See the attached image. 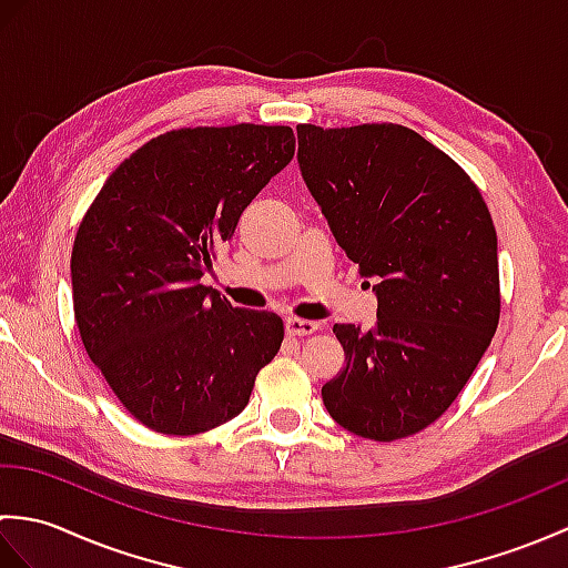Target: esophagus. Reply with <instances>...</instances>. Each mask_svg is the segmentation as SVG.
<instances>
[{"mask_svg": "<svg viewBox=\"0 0 568 568\" xmlns=\"http://www.w3.org/2000/svg\"><path fill=\"white\" fill-rule=\"evenodd\" d=\"M320 329L317 322L312 320H300V317H287L285 320V332L291 336H310Z\"/></svg>", "mask_w": 568, "mask_h": 568, "instance_id": "esophagus-1", "label": "esophagus"}]
</instances>
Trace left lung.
Returning a JSON list of instances; mask_svg holds the SVG:
<instances>
[{"label":"left lung","instance_id":"1","mask_svg":"<svg viewBox=\"0 0 568 568\" xmlns=\"http://www.w3.org/2000/svg\"><path fill=\"white\" fill-rule=\"evenodd\" d=\"M297 161L332 234L376 277L368 332L334 324L346 368L324 383L334 422L395 442L437 422L498 329V236L462 165L400 124L297 126Z\"/></svg>","mask_w":568,"mask_h":568}]
</instances>
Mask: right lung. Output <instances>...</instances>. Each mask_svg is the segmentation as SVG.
Returning <instances> with one entry per match:
<instances>
[{"label": "right lung", "mask_w": 568, "mask_h": 568, "mask_svg": "<svg viewBox=\"0 0 568 568\" xmlns=\"http://www.w3.org/2000/svg\"><path fill=\"white\" fill-rule=\"evenodd\" d=\"M291 126L173 129L106 178L70 256L80 339L141 425L190 437L248 405L283 320L200 277L251 200L293 161Z\"/></svg>", "instance_id": "add662e5"}]
</instances>
